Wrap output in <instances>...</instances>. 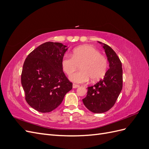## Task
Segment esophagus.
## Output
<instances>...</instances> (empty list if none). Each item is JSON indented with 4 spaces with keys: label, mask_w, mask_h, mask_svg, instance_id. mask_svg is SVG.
Segmentation results:
<instances>
[{
    "label": "esophagus",
    "mask_w": 149,
    "mask_h": 149,
    "mask_svg": "<svg viewBox=\"0 0 149 149\" xmlns=\"http://www.w3.org/2000/svg\"><path fill=\"white\" fill-rule=\"evenodd\" d=\"M79 87V86L78 85V84H73V88H78Z\"/></svg>",
    "instance_id": "obj_1"
}]
</instances>
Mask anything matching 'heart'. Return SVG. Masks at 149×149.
<instances>
[{
    "label": "heart",
    "instance_id": "heart-1",
    "mask_svg": "<svg viewBox=\"0 0 149 149\" xmlns=\"http://www.w3.org/2000/svg\"><path fill=\"white\" fill-rule=\"evenodd\" d=\"M81 70L70 76L72 82L82 84L87 83L90 78L96 81L106 73L108 61L97 49L91 45H83L74 49L73 56L65 54L61 60L62 68L67 74H71L78 68Z\"/></svg>",
    "mask_w": 149,
    "mask_h": 149
}]
</instances>
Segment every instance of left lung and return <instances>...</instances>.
<instances>
[{
  "label": "left lung",
  "mask_w": 149,
  "mask_h": 149,
  "mask_svg": "<svg viewBox=\"0 0 149 149\" xmlns=\"http://www.w3.org/2000/svg\"><path fill=\"white\" fill-rule=\"evenodd\" d=\"M104 49L109 69L104 77L88 88L86 97L83 100L85 107L94 113H103L114 105L123 89L122 63L116 52L107 45L98 42Z\"/></svg>",
  "instance_id": "obj_1"
}]
</instances>
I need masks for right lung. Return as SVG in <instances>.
<instances>
[{"instance_id":"right-lung-1","label":"right lung","mask_w":149,"mask_h":149,"mask_svg":"<svg viewBox=\"0 0 149 149\" xmlns=\"http://www.w3.org/2000/svg\"><path fill=\"white\" fill-rule=\"evenodd\" d=\"M68 48L48 42L40 45L26 58L21 83L29 104L40 112H49L60 105L73 84L63 71L61 60Z\"/></svg>"}]
</instances>
